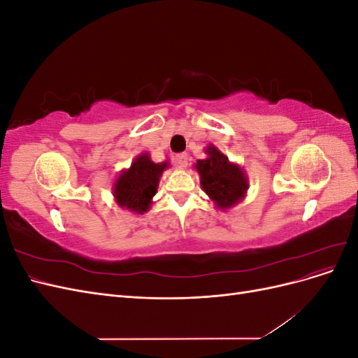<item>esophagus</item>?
I'll return each instance as SVG.
<instances>
[{"mask_svg":"<svg viewBox=\"0 0 358 358\" xmlns=\"http://www.w3.org/2000/svg\"><path fill=\"white\" fill-rule=\"evenodd\" d=\"M175 164L179 169H185L188 166V155L187 154H178L175 157Z\"/></svg>","mask_w":358,"mask_h":358,"instance_id":"34e87169","label":"esophagus"}]
</instances>
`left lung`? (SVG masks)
Listing matches in <instances>:
<instances>
[{"mask_svg":"<svg viewBox=\"0 0 358 358\" xmlns=\"http://www.w3.org/2000/svg\"><path fill=\"white\" fill-rule=\"evenodd\" d=\"M206 154L208 158L199 159L196 164L201 188L216 208L230 209L245 197L249 187L248 178L239 166L230 162L213 145L208 146Z\"/></svg>","mask_w":358,"mask_h":358,"instance_id":"obj_1","label":"left lung"}]
</instances>
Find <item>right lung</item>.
I'll return each instance as SVG.
<instances>
[{"mask_svg": "<svg viewBox=\"0 0 358 358\" xmlns=\"http://www.w3.org/2000/svg\"><path fill=\"white\" fill-rule=\"evenodd\" d=\"M167 167L169 162L155 164L148 154L138 155L131 162V167L124 170L115 182L113 196L116 203L121 208L140 215L149 210L158 189L159 178Z\"/></svg>", "mask_w": 358, "mask_h": 358, "instance_id": "obj_1", "label": "right lung"}]
</instances>
